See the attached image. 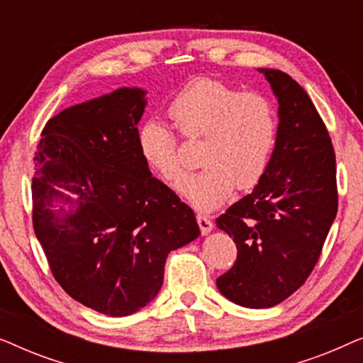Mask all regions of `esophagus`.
Segmentation results:
<instances>
[{
    "label": "esophagus",
    "instance_id": "1",
    "mask_svg": "<svg viewBox=\"0 0 363 363\" xmlns=\"http://www.w3.org/2000/svg\"><path fill=\"white\" fill-rule=\"evenodd\" d=\"M196 223H198V226H200L201 235H208V233L213 230V221L208 216H205V215H198L196 216Z\"/></svg>",
    "mask_w": 363,
    "mask_h": 363
}]
</instances>
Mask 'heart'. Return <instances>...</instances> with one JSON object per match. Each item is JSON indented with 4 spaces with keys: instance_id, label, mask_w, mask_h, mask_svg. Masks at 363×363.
I'll return each instance as SVG.
<instances>
[{
    "instance_id": "b5f03b06",
    "label": "heart",
    "mask_w": 363,
    "mask_h": 363,
    "mask_svg": "<svg viewBox=\"0 0 363 363\" xmlns=\"http://www.w3.org/2000/svg\"><path fill=\"white\" fill-rule=\"evenodd\" d=\"M168 116L183 137L200 145L203 170L178 191L198 211L221 206L238 190L256 186L269 168L279 133L274 104L262 94L242 92L215 77H196L168 104ZM138 152L152 172L177 186L185 177L178 135L158 118L137 130Z\"/></svg>"
}]
</instances>
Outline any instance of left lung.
<instances>
[{
	"label": "left lung",
	"instance_id": "8db88e82",
	"mask_svg": "<svg viewBox=\"0 0 363 363\" xmlns=\"http://www.w3.org/2000/svg\"><path fill=\"white\" fill-rule=\"evenodd\" d=\"M279 102V133L266 175L216 218L236 242V262L216 279L238 306H277L304 284L337 215L335 153L307 92L286 72L257 69Z\"/></svg>",
	"mask_w": 363,
	"mask_h": 363
}]
</instances>
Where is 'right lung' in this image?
Instances as JSON below:
<instances>
[{
	"label": "right lung",
	"mask_w": 363,
	"mask_h": 363,
	"mask_svg": "<svg viewBox=\"0 0 363 363\" xmlns=\"http://www.w3.org/2000/svg\"><path fill=\"white\" fill-rule=\"evenodd\" d=\"M143 108L145 91L128 87L77 104L49 118L34 153L33 228L54 279L72 299L112 317L155 299L168 252L200 235L191 208L138 152ZM57 197L73 210L52 212Z\"/></svg>",
	"instance_id": "right-lung-1"
}]
</instances>
